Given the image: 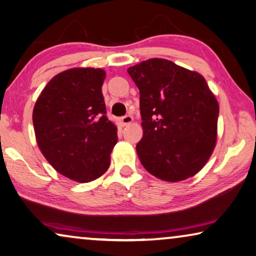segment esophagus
Listing matches in <instances>:
<instances>
[{
    "label": "esophagus",
    "mask_w": 256,
    "mask_h": 256,
    "mask_svg": "<svg viewBox=\"0 0 256 256\" xmlns=\"http://www.w3.org/2000/svg\"><path fill=\"white\" fill-rule=\"evenodd\" d=\"M133 122V117L131 115H125L120 118V123L123 126H125V125H128L130 123H132Z\"/></svg>",
    "instance_id": "obj_1"
}]
</instances>
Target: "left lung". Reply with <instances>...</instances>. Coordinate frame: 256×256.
Returning a JSON list of instances; mask_svg holds the SVG:
<instances>
[{"label":"left lung","mask_w":256,"mask_h":256,"mask_svg":"<svg viewBox=\"0 0 256 256\" xmlns=\"http://www.w3.org/2000/svg\"><path fill=\"white\" fill-rule=\"evenodd\" d=\"M140 92L141 164L152 176L179 182L199 172L215 148L218 104L206 79L163 58L128 68Z\"/></svg>","instance_id":"8db88e82"}]
</instances>
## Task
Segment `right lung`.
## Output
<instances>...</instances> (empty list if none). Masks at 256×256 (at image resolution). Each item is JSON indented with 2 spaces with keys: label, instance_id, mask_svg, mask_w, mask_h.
<instances>
[{
  "label": "right lung",
  "instance_id": "right-lung-1",
  "mask_svg": "<svg viewBox=\"0 0 256 256\" xmlns=\"http://www.w3.org/2000/svg\"><path fill=\"white\" fill-rule=\"evenodd\" d=\"M106 72L70 68L49 82L33 109L40 150L56 171L79 182L94 180L110 166L117 128L102 95Z\"/></svg>",
  "mask_w": 256,
  "mask_h": 256
}]
</instances>
